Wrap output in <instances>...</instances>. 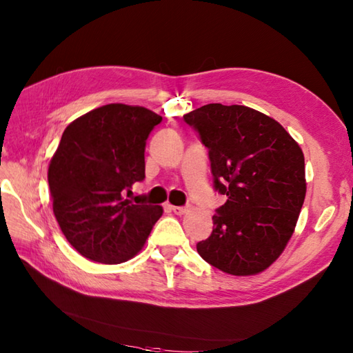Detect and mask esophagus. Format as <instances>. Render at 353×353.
<instances>
[{
  "label": "esophagus",
  "mask_w": 353,
  "mask_h": 353,
  "mask_svg": "<svg viewBox=\"0 0 353 353\" xmlns=\"http://www.w3.org/2000/svg\"><path fill=\"white\" fill-rule=\"evenodd\" d=\"M171 211L174 212L176 215H185L188 212V208H183V206H171Z\"/></svg>",
  "instance_id": "34e87169"
}]
</instances>
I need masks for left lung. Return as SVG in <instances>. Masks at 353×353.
I'll list each match as a JSON object with an SVG mask.
<instances>
[{"mask_svg": "<svg viewBox=\"0 0 353 353\" xmlns=\"http://www.w3.org/2000/svg\"><path fill=\"white\" fill-rule=\"evenodd\" d=\"M183 118L209 150L215 190L228 196L199 254L232 276L262 273L285 250L303 205L301 145L276 119L239 104L211 103Z\"/></svg>", "mask_w": 353, "mask_h": 353, "instance_id": "1", "label": "left lung"}]
</instances>
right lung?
Wrapping results in <instances>:
<instances>
[{"label":"right lung","mask_w":353,"mask_h":353,"mask_svg":"<svg viewBox=\"0 0 353 353\" xmlns=\"http://www.w3.org/2000/svg\"><path fill=\"white\" fill-rule=\"evenodd\" d=\"M162 117L142 106L112 103L66 127L48 167L52 212L81 256L121 264L144 247L162 206L127 197L145 177V141Z\"/></svg>","instance_id":"obj_1"}]
</instances>
